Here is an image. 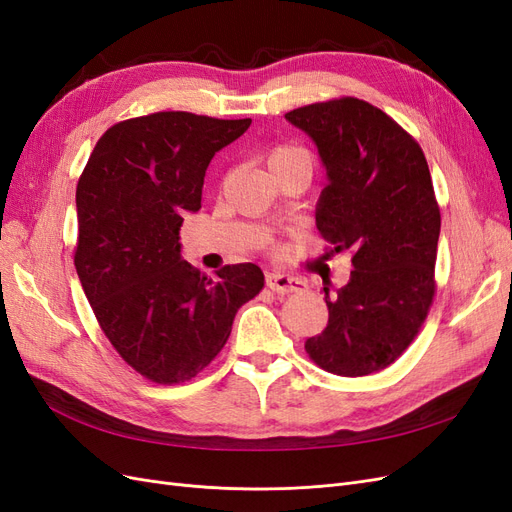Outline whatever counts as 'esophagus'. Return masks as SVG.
Instances as JSON below:
<instances>
[{"label":"esophagus","mask_w":512,"mask_h":512,"mask_svg":"<svg viewBox=\"0 0 512 512\" xmlns=\"http://www.w3.org/2000/svg\"><path fill=\"white\" fill-rule=\"evenodd\" d=\"M267 286L275 294H290V292H301L305 288V282L299 280V277H292L280 271H271L267 273Z\"/></svg>","instance_id":"1"}]
</instances>
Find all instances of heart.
<instances>
[{
  "mask_svg": "<svg viewBox=\"0 0 512 512\" xmlns=\"http://www.w3.org/2000/svg\"><path fill=\"white\" fill-rule=\"evenodd\" d=\"M292 160H309L307 151L301 147H292V145H284V147H275L269 153V166H277V164H286Z\"/></svg>",
  "mask_w": 512,
  "mask_h": 512,
  "instance_id": "1",
  "label": "heart"
}]
</instances>
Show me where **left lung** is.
Here are the masks:
<instances>
[{"label": "left lung", "mask_w": 512, "mask_h": 512, "mask_svg": "<svg viewBox=\"0 0 512 512\" xmlns=\"http://www.w3.org/2000/svg\"><path fill=\"white\" fill-rule=\"evenodd\" d=\"M286 119L312 138L327 168L316 205L327 256L348 250L354 269L335 294L324 288L329 324L305 350L331 374H374L412 344L436 292L440 209L425 153L359 98L294 108Z\"/></svg>", "instance_id": "left-lung-1"}]
</instances>
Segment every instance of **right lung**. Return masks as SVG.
<instances>
[{"mask_svg":"<svg viewBox=\"0 0 512 512\" xmlns=\"http://www.w3.org/2000/svg\"><path fill=\"white\" fill-rule=\"evenodd\" d=\"M252 119L166 111L108 128L76 185L74 267L104 335L138 374L192 380L224 348L237 309L265 286L252 262L211 280L181 258L205 173Z\"/></svg>","mask_w":512,"mask_h":512,"instance_id":"1","label":"right lung"}]
</instances>
